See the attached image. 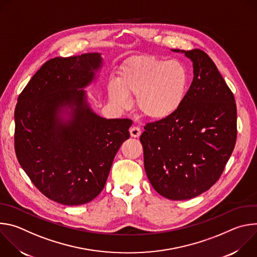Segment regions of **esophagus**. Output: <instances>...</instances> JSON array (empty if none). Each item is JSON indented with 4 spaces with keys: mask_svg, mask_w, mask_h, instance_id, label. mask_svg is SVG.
Wrapping results in <instances>:
<instances>
[{
    "mask_svg": "<svg viewBox=\"0 0 257 257\" xmlns=\"http://www.w3.org/2000/svg\"><path fill=\"white\" fill-rule=\"evenodd\" d=\"M141 134V130L139 127H136V126H133L130 128V135L131 137H139Z\"/></svg>",
    "mask_w": 257,
    "mask_h": 257,
    "instance_id": "1",
    "label": "esophagus"
}]
</instances>
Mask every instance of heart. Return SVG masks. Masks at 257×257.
Segmentation results:
<instances>
[{
  "label": "heart",
  "instance_id": "b5f03b06",
  "mask_svg": "<svg viewBox=\"0 0 257 257\" xmlns=\"http://www.w3.org/2000/svg\"><path fill=\"white\" fill-rule=\"evenodd\" d=\"M188 73L181 63L152 55L129 59L121 68L117 82L108 85L109 98L121 107L136 98L138 111L149 119L161 121L173 116L184 101Z\"/></svg>",
  "mask_w": 257,
  "mask_h": 257
}]
</instances>
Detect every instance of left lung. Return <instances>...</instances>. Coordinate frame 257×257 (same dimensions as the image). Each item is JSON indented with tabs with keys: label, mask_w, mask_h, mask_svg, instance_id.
Returning a JSON list of instances; mask_svg holds the SVG:
<instances>
[{
	"label": "left lung",
	"mask_w": 257,
	"mask_h": 257,
	"mask_svg": "<svg viewBox=\"0 0 257 257\" xmlns=\"http://www.w3.org/2000/svg\"><path fill=\"white\" fill-rule=\"evenodd\" d=\"M184 53L194 73L184 101L170 118L146 124L140 136L146 175L156 191L172 200L208 190L223 174L237 138L234 94L215 64L199 49Z\"/></svg>",
	"instance_id": "8db88e82"
}]
</instances>
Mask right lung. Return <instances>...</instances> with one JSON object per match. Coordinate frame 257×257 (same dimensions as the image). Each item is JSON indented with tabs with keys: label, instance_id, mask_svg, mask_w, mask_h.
Returning a JSON list of instances; mask_svg holds the SVG:
<instances>
[{
	"label": "right lung",
	"instance_id": "obj_1",
	"mask_svg": "<svg viewBox=\"0 0 257 257\" xmlns=\"http://www.w3.org/2000/svg\"><path fill=\"white\" fill-rule=\"evenodd\" d=\"M97 53L56 57L35 73L18 96L14 146L34 186L48 198L79 205L103 189L114 158L130 137V119H104L93 113L83 88L100 67ZM71 108L62 122L58 113Z\"/></svg>",
	"mask_w": 257,
	"mask_h": 257
}]
</instances>
